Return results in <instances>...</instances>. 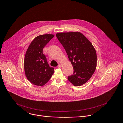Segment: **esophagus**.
I'll return each instance as SVG.
<instances>
[{"instance_id":"esophagus-1","label":"esophagus","mask_w":123,"mask_h":123,"mask_svg":"<svg viewBox=\"0 0 123 123\" xmlns=\"http://www.w3.org/2000/svg\"><path fill=\"white\" fill-rule=\"evenodd\" d=\"M61 64H59L58 65V68H61Z\"/></svg>"}]
</instances>
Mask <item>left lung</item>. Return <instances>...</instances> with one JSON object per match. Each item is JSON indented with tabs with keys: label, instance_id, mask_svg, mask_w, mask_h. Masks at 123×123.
Listing matches in <instances>:
<instances>
[{
	"label": "left lung",
	"instance_id": "obj_1",
	"mask_svg": "<svg viewBox=\"0 0 123 123\" xmlns=\"http://www.w3.org/2000/svg\"><path fill=\"white\" fill-rule=\"evenodd\" d=\"M56 37L64 48L74 69L68 80L75 86L88 81L97 65V55L94 46L83 34L78 31L59 32Z\"/></svg>",
	"mask_w": 123,
	"mask_h": 123
}]
</instances>
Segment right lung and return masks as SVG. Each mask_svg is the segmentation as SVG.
Segmentation results:
<instances>
[{
	"label": "right lung",
	"mask_w": 123,
	"mask_h": 123,
	"mask_svg": "<svg viewBox=\"0 0 123 123\" xmlns=\"http://www.w3.org/2000/svg\"><path fill=\"white\" fill-rule=\"evenodd\" d=\"M54 37L52 34L37 36L26 51L24 59V72L28 80L34 85L42 86L54 73V68L49 66L43 53L44 47Z\"/></svg>",
	"instance_id": "right-lung-1"
}]
</instances>
